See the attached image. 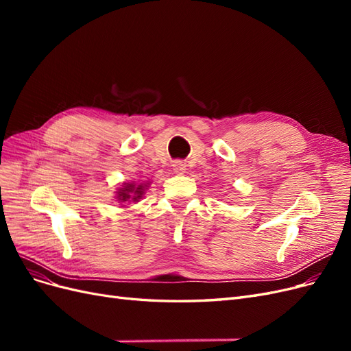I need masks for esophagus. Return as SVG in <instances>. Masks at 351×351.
Returning a JSON list of instances; mask_svg holds the SVG:
<instances>
[{
	"label": "esophagus",
	"instance_id": "1",
	"mask_svg": "<svg viewBox=\"0 0 351 351\" xmlns=\"http://www.w3.org/2000/svg\"><path fill=\"white\" fill-rule=\"evenodd\" d=\"M173 167H174V171H176V173H180V174L184 173V169H186V164L182 162V161H176Z\"/></svg>",
	"mask_w": 351,
	"mask_h": 351
}]
</instances>
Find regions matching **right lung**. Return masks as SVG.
<instances>
[{
	"mask_svg": "<svg viewBox=\"0 0 351 351\" xmlns=\"http://www.w3.org/2000/svg\"><path fill=\"white\" fill-rule=\"evenodd\" d=\"M143 192H145V186L143 184H125V186H123L121 189H120V192H117L119 193V200L120 202H139V199L142 197V195H143Z\"/></svg>",
	"mask_w": 351,
	"mask_h": 351,
	"instance_id": "obj_1",
	"label": "right lung"
}]
</instances>
